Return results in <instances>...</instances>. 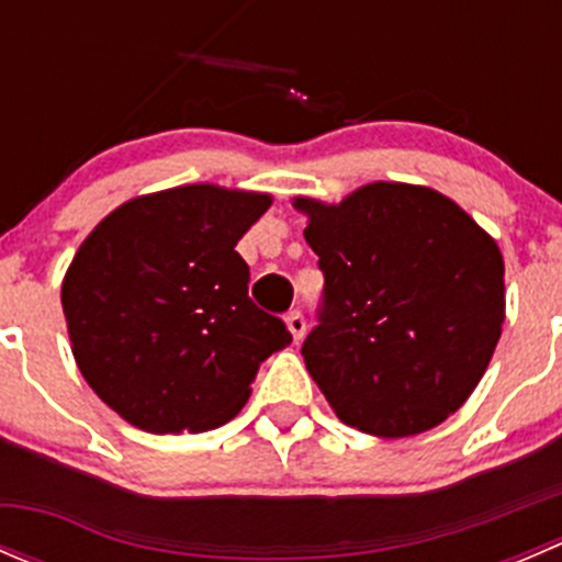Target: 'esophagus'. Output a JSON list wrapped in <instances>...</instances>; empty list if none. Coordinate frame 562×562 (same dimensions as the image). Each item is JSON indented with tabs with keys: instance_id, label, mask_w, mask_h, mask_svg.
Returning <instances> with one entry per match:
<instances>
[{
	"instance_id": "1",
	"label": "esophagus",
	"mask_w": 562,
	"mask_h": 562,
	"mask_svg": "<svg viewBox=\"0 0 562 562\" xmlns=\"http://www.w3.org/2000/svg\"><path fill=\"white\" fill-rule=\"evenodd\" d=\"M288 328H291V334H293V339H302L304 337V331H307V321H304V315L299 313V310H291V313H288Z\"/></svg>"
}]
</instances>
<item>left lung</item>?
<instances>
[{"instance_id": "1", "label": "left lung", "mask_w": 562, "mask_h": 562, "mask_svg": "<svg viewBox=\"0 0 562 562\" xmlns=\"http://www.w3.org/2000/svg\"><path fill=\"white\" fill-rule=\"evenodd\" d=\"M323 271L304 364L337 416L407 438L451 416L501 339L503 255L440 192L375 181L339 206L299 198Z\"/></svg>"}]
</instances>
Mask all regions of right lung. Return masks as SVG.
<instances>
[{
	"label": "right lung",
	"mask_w": 562,
	"mask_h": 562,
	"mask_svg": "<svg viewBox=\"0 0 562 562\" xmlns=\"http://www.w3.org/2000/svg\"><path fill=\"white\" fill-rule=\"evenodd\" d=\"M258 192L187 184L135 198L89 234L61 282L72 356L94 394L155 435L231 422L285 321L249 299L236 241Z\"/></svg>",
	"instance_id": "obj_1"
}]
</instances>
